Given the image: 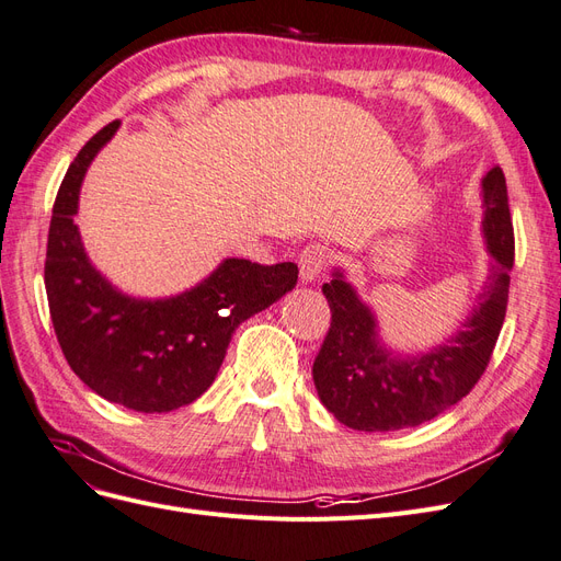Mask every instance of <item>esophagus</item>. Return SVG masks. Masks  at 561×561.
<instances>
[{
	"mask_svg": "<svg viewBox=\"0 0 561 561\" xmlns=\"http://www.w3.org/2000/svg\"><path fill=\"white\" fill-rule=\"evenodd\" d=\"M330 260L328 248H322L318 243L307 245L299 254V278L301 283H313L320 278L322 271H325Z\"/></svg>",
	"mask_w": 561,
	"mask_h": 561,
	"instance_id": "esophagus-1",
	"label": "esophagus"
}]
</instances>
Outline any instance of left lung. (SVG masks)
Here are the masks:
<instances>
[{"label":"left lung","instance_id":"1","mask_svg":"<svg viewBox=\"0 0 561 561\" xmlns=\"http://www.w3.org/2000/svg\"><path fill=\"white\" fill-rule=\"evenodd\" d=\"M482 239L486 276L468 318L426 351H398L381 336L375 309L334 266L322 285L332 325L313 363L320 402L353 431L414 428L466 398L489 365L503 328L515 260L503 171L482 178Z\"/></svg>","mask_w":561,"mask_h":561}]
</instances>
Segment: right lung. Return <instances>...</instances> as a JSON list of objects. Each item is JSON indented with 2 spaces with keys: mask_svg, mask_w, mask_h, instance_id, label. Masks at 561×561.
Segmentation results:
<instances>
[{
  "mask_svg": "<svg viewBox=\"0 0 561 561\" xmlns=\"http://www.w3.org/2000/svg\"><path fill=\"white\" fill-rule=\"evenodd\" d=\"M105 126L67 168L48 229L44 283L58 344L75 375L107 402L142 414L173 412L213 386L231 334L297 285V264L227 257L171 297H133L110 283L83 248L75 215Z\"/></svg>",
  "mask_w": 561,
  "mask_h": 561,
  "instance_id": "1",
  "label": "right lung"
}]
</instances>
